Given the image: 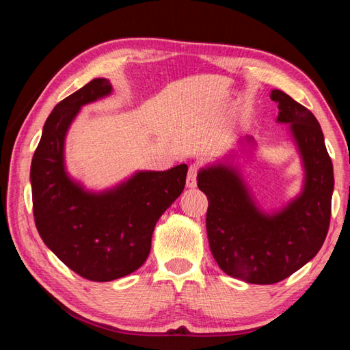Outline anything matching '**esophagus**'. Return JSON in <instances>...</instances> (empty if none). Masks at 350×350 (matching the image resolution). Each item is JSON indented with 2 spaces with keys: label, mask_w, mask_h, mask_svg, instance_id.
<instances>
[{
  "label": "esophagus",
  "mask_w": 350,
  "mask_h": 350,
  "mask_svg": "<svg viewBox=\"0 0 350 350\" xmlns=\"http://www.w3.org/2000/svg\"><path fill=\"white\" fill-rule=\"evenodd\" d=\"M197 171H198L197 163H191L189 170H188V176H187V187L188 188L197 187Z\"/></svg>",
  "instance_id": "obj_1"
}]
</instances>
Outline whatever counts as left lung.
Returning a JSON list of instances; mask_svg holds the SVG:
<instances>
[{"instance_id": "left-lung-1", "label": "left lung", "mask_w": 350, "mask_h": 350, "mask_svg": "<svg viewBox=\"0 0 350 350\" xmlns=\"http://www.w3.org/2000/svg\"><path fill=\"white\" fill-rule=\"evenodd\" d=\"M271 99L278 103L277 120L290 123L299 147L306 168L301 196L266 215L233 167L218 163L197 177L209 200L206 230L215 260L230 277L251 284H273L301 269L322 248L331 219L334 170L321 124L284 92L272 90Z\"/></svg>"}]
</instances>
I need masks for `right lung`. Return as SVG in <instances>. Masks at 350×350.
Here are the masks:
<instances>
[{
	"instance_id": "obj_1",
	"label": "right lung",
	"mask_w": 350,
	"mask_h": 350,
	"mask_svg": "<svg viewBox=\"0 0 350 350\" xmlns=\"http://www.w3.org/2000/svg\"><path fill=\"white\" fill-rule=\"evenodd\" d=\"M111 93L96 78L58 102L43 126L31 161L34 222L44 245L83 278L113 281L146 262L161 215L182 194L187 163L139 171L117 188L94 194L64 170V137L81 107Z\"/></svg>"
}]
</instances>
